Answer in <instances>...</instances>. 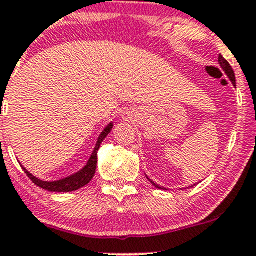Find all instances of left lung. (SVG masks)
Returning <instances> with one entry per match:
<instances>
[{
	"label": "left lung",
	"mask_w": 256,
	"mask_h": 256,
	"mask_svg": "<svg viewBox=\"0 0 256 256\" xmlns=\"http://www.w3.org/2000/svg\"><path fill=\"white\" fill-rule=\"evenodd\" d=\"M218 63H220V66H221V68L224 69V72H225L226 73V76H228V78H230V80L231 82H232V84H235V73H234V70H232V68H231V66L230 64H228V62L226 60L225 58H224V56H221V54H220L218 56ZM148 178V176H146ZM149 179V178H148ZM150 182H152V184L154 186V187H156V188H159V190H164L163 187H160V186H158L156 183H154L152 180V179H149Z\"/></svg>",
	"instance_id": "8db88e82"
}]
</instances>
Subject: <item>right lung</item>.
<instances>
[{
  "label": "right lung",
  "mask_w": 256,
  "mask_h": 256,
  "mask_svg": "<svg viewBox=\"0 0 256 256\" xmlns=\"http://www.w3.org/2000/svg\"><path fill=\"white\" fill-rule=\"evenodd\" d=\"M112 128H114V122H110L106 128H104L101 134H100L98 139L96 142L94 149H93L92 154H90V159L86 163V166H83L80 170H78L77 173H73L70 176H66V178L58 179V180H42V179H39L38 176H32L30 172L26 168L22 169L25 170V173L28 174V178L32 180L34 184H36L38 187L42 188L45 190H49V192H73V190H78L82 187L87 186L88 183L92 180V178L94 176L96 168H97V152H98L100 146H101L102 142L106 139V136L108 135L112 131ZM21 164V163H20Z\"/></svg>",
  "instance_id": "right-lung-1"
}]
</instances>
